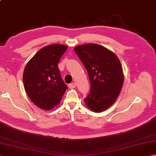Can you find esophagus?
Wrapping results in <instances>:
<instances>
[{"label": "esophagus", "mask_w": 156, "mask_h": 156, "mask_svg": "<svg viewBox=\"0 0 156 156\" xmlns=\"http://www.w3.org/2000/svg\"><path fill=\"white\" fill-rule=\"evenodd\" d=\"M76 83L75 82H73V83H72V84H69V88H70V89H73V88H76Z\"/></svg>", "instance_id": "34e87169"}]
</instances>
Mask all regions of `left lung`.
<instances>
[{
	"label": "left lung",
	"instance_id": "obj_1",
	"mask_svg": "<svg viewBox=\"0 0 156 156\" xmlns=\"http://www.w3.org/2000/svg\"><path fill=\"white\" fill-rule=\"evenodd\" d=\"M74 51L87 69L90 82L86 105L96 112L107 110L115 103L123 85L120 60L115 53L96 44L78 45Z\"/></svg>",
	"mask_w": 156,
	"mask_h": 156
}]
</instances>
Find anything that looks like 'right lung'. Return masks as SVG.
<instances>
[{
    "label": "right lung",
    "instance_id": "add662e5",
    "mask_svg": "<svg viewBox=\"0 0 156 156\" xmlns=\"http://www.w3.org/2000/svg\"><path fill=\"white\" fill-rule=\"evenodd\" d=\"M67 48L62 44L45 46L27 62L23 72L26 93L37 107L44 110L57 106L68 88L58 66Z\"/></svg>",
    "mask_w": 156,
    "mask_h": 156
}]
</instances>
